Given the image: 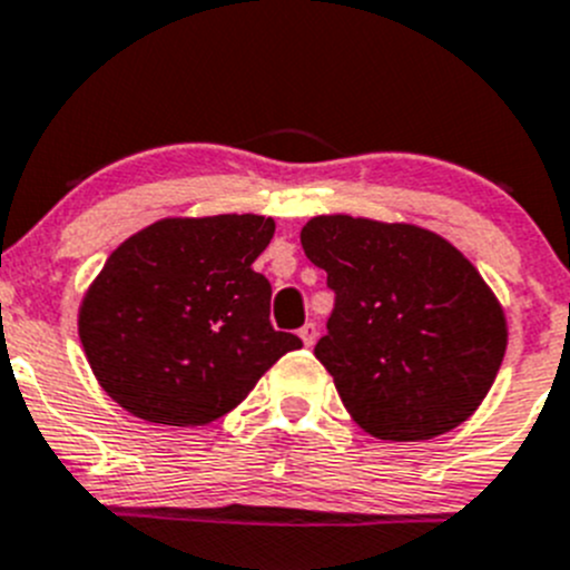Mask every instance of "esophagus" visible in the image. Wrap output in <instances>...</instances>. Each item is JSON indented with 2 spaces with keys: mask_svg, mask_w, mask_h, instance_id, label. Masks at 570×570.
Listing matches in <instances>:
<instances>
[{
  "mask_svg": "<svg viewBox=\"0 0 570 570\" xmlns=\"http://www.w3.org/2000/svg\"><path fill=\"white\" fill-rule=\"evenodd\" d=\"M297 334H301L303 345H306V348H312V345H315V340H317V326H315V323H306V326H303Z\"/></svg>",
  "mask_w": 570,
  "mask_h": 570,
  "instance_id": "34e87169",
  "label": "esophagus"
}]
</instances>
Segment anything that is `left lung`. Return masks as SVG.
<instances>
[{
  "instance_id": "left-lung-1",
  "label": "left lung",
  "mask_w": 570,
  "mask_h": 570,
  "mask_svg": "<svg viewBox=\"0 0 570 570\" xmlns=\"http://www.w3.org/2000/svg\"><path fill=\"white\" fill-rule=\"evenodd\" d=\"M301 244L334 289L315 357L351 419L382 441H428L478 411L507 354V315L461 249L405 222L315 216Z\"/></svg>"
}]
</instances>
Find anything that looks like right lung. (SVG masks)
I'll use <instances>...</instances> for the list:
<instances>
[{
	"label": "right lung",
	"mask_w": 570,
	"mask_h": 570,
	"mask_svg": "<svg viewBox=\"0 0 570 570\" xmlns=\"http://www.w3.org/2000/svg\"><path fill=\"white\" fill-rule=\"evenodd\" d=\"M273 233L275 222L255 213L174 216L106 258L83 292L78 334L117 405L142 422L202 428L301 348L273 328V286L253 269Z\"/></svg>",
	"instance_id": "add662e5"
}]
</instances>
